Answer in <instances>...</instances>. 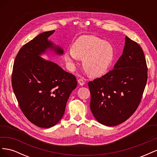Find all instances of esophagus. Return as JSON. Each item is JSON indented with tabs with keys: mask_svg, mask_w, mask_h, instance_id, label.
Here are the masks:
<instances>
[{
	"mask_svg": "<svg viewBox=\"0 0 157 157\" xmlns=\"http://www.w3.org/2000/svg\"><path fill=\"white\" fill-rule=\"evenodd\" d=\"M78 82L80 86H83V85L85 84V80L83 78H79L78 80Z\"/></svg>",
	"mask_w": 157,
	"mask_h": 157,
	"instance_id": "obj_1",
	"label": "esophagus"
}]
</instances>
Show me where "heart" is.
Wrapping results in <instances>:
<instances>
[{
	"mask_svg": "<svg viewBox=\"0 0 157 157\" xmlns=\"http://www.w3.org/2000/svg\"><path fill=\"white\" fill-rule=\"evenodd\" d=\"M83 58V65L88 73L94 77L105 73L114 58V48L108 42L93 35L80 36L65 54L69 67L73 69L80 58Z\"/></svg>",
	"mask_w": 157,
	"mask_h": 157,
	"instance_id": "heart-1",
	"label": "heart"
}]
</instances>
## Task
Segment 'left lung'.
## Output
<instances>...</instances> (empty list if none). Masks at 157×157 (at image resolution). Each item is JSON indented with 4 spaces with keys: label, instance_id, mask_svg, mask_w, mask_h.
Here are the masks:
<instances>
[{
    "label": "left lung",
    "instance_id": "left-lung-1",
    "mask_svg": "<svg viewBox=\"0 0 157 157\" xmlns=\"http://www.w3.org/2000/svg\"><path fill=\"white\" fill-rule=\"evenodd\" d=\"M147 80L144 51L137 42L126 36L122 54L114 69L88 82L90 107L95 118L108 126L126 121L139 106Z\"/></svg>",
    "mask_w": 157,
    "mask_h": 157
}]
</instances>
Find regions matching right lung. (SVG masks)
Returning <instances> with one entry per match:
<instances>
[{
	"label": "right lung",
	"mask_w": 157,
	"mask_h": 157,
	"mask_svg": "<svg viewBox=\"0 0 157 157\" xmlns=\"http://www.w3.org/2000/svg\"><path fill=\"white\" fill-rule=\"evenodd\" d=\"M54 31L42 33L23 45L13 66L12 85L19 105L33 124L44 128L55 126L77 86L76 77L40 55L48 50L63 55V50L49 40Z\"/></svg>",
	"instance_id": "obj_1"
}]
</instances>
